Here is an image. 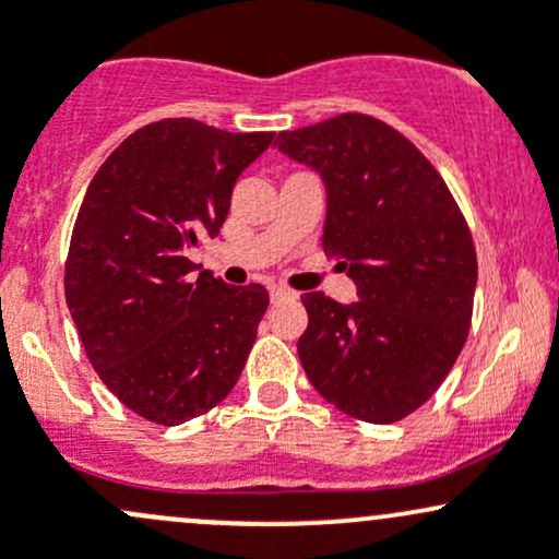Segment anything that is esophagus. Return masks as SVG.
Wrapping results in <instances>:
<instances>
[{
    "label": "esophagus",
    "instance_id": "34e87169",
    "mask_svg": "<svg viewBox=\"0 0 559 559\" xmlns=\"http://www.w3.org/2000/svg\"><path fill=\"white\" fill-rule=\"evenodd\" d=\"M272 301H287V298H296V293L290 287H282V285H272Z\"/></svg>",
    "mask_w": 559,
    "mask_h": 559
}]
</instances>
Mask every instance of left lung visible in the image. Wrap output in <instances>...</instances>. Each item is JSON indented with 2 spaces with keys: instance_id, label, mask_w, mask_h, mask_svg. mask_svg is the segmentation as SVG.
<instances>
[{
  "instance_id": "1",
  "label": "left lung",
  "mask_w": 559,
  "mask_h": 559,
  "mask_svg": "<svg viewBox=\"0 0 559 559\" xmlns=\"http://www.w3.org/2000/svg\"><path fill=\"white\" fill-rule=\"evenodd\" d=\"M277 146L325 181L322 248L359 298L304 293L306 376L346 416L400 421L440 389L469 335L477 253L464 213L435 165L368 114L280 133Z\"/></svg>"
}]
</instances>
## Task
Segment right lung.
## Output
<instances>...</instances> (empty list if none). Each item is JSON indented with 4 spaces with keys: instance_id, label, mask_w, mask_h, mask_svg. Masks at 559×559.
<instances>
[{
    "instance_id": "obj_1",
    "label": "right lung",
    "mask_w": 559,
    "mask_h": 559,
    "mask_svg": "<svg viewBox=\"0 0 559 559\" xmlns=\"http://www.w3.org/2000/svg\"><path fill=\"white\" fill-rule=\"evenodd\" d=\"M274 133L162 119L124 138L87 186L66 258V304L95 373L146 421L178 426L231 392L269 306L263 285L197 272L239 173Z\"/></svg>"
}]
</instances>
